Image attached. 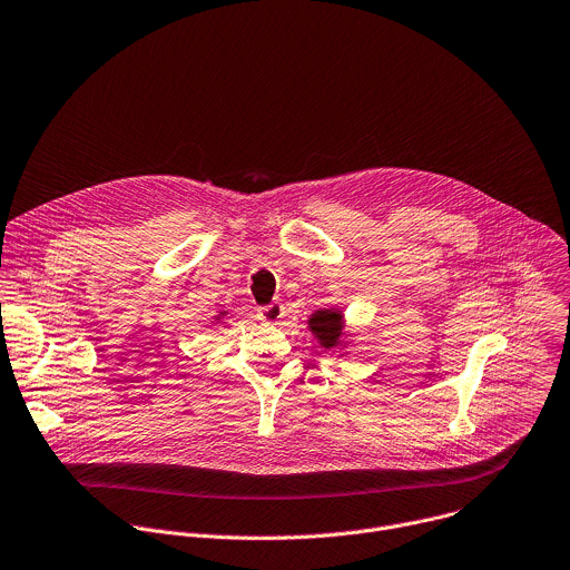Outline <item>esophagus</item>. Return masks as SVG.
Segmentation results:
<instances>
[{
    "instance_id": "esophagus-1",
    "label": "esophagus",
    "mask_w": 570,
    "mask_h": 570,
    "mask_svg": "<svg viewBox=\"0 0 570 570\" xmlns=\"http://www.w3.org/2000/svg\"><path fill=\"white\" fill-rule=\"evenodd\" d=\"M286 315L282 302H271L268 306L259 308V320L266 324H279V320Z\"/></svg>"
}]
</instances>
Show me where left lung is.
Masks as SVG:
<instances>
[{
  "label": "left lung",
  "mask_w": 570,
  "mask_h": 570,
  "mask_svg": "<svg viewBox=\"0 0 570 570\" xmlns=\"http://www.w3.org/2000/svg\"><path fill=\"white\" fill-rule=\"evenodd\" d=\"M311 335L317 340V344L337 357H346L351 342L355 337V333L346 331V317L344 311L337 306H328V308H320L313 311L306 320Z\"/></svg>",
  "instance_id": "left-lung-1"
}]
</instances>
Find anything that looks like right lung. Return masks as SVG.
I'll return each mask as SVG.
<instances>
[{"mask_svg": "<svg viewBox=\"0 0 570 570\" xmlns=\"http://www.w3.org/2000/svg\"><path fill=\"white\" fill-rule=\"evenodd\" d=\"M226 315H230V311H217V313L213 315V320H215V322H222Z\"/></svg>", "mask_w": 570, "mask_h": 570, "instance_id": "1", "label": "right lung"}]
</instances>
